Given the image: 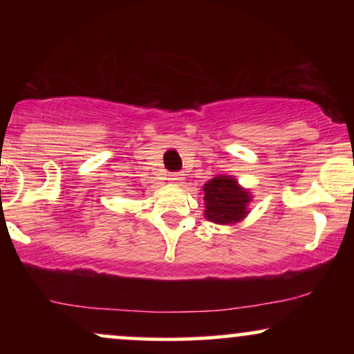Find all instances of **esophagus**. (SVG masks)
<instances>
[{"instance_id":"34e87169","label":"esophagus","mask_w":354,"mask_h":354,"mask_svg":"<svg viewBox=\"0 0 354 354\" xmlns=\"http://www.w3.org/2000/svg\"><path fill=\"white\" fill-rule=\"evenodd\" d=\"M168 181L173 183V185H180V183L183 181V174H180V173H169L168 174Z\"/></svg>"}]
</instances>
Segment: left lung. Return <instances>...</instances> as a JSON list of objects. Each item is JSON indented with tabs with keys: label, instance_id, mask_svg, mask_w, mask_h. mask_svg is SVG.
<instances>
[{
	"label": "left lung",
	"instance_id": "left-lung-1",
	"mask_svg": "<svg viewBox=\"0 0 354 354\" xmlns=\"http://www.w3.org/2000/svg\"><path fill=\"white\" fill-rule=\"evenodd\" d=\"M201 191L205 193V218L209 221L218 225H234L250 213V191L241 188L234 178L219 174L206 181Z\"/></svg>",
	"mask_w": 354,
	"mask_h": 354
}]
</instances>
